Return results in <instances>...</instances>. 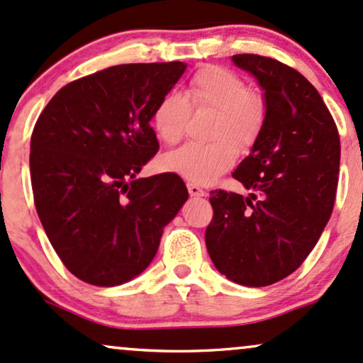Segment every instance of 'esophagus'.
<instances>
[{"instance_id": "esophagus-1", "label": "esophagus", "mask_w": 363, "mask_h": 363, "mask_svg": "<svg viewBox=\"0 0 363 363\" xmlns=\"http://www.w3.org/2000/svg\"><path fill=\"white\" fill-rule=\"evenodd\" d=\"M187 191H189V194L193 196V198H203V196H206V191L201 189V187L196 184H187Z\"/></svg>"}]
</instances>
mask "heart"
Returning a JSON list of instances; mask_svg holds the SVG:
<instances>
[{
    "instance_id": "b5f03b06",
    "label": "heart",
    "mask_w": 363,
    "mask_h": 363,
    "mask_svg": "<svg viewBox=\"0 0 363 363\" xmlns=\"http://www.w3.org/2000/svg\"><path fill=\"white\" fill-rule=\"evenodd\" d=\"M191 106L213 111L206 145L186 143L160 159V167L186 179L191 184H211L237 159L238 150L250 148L264 128L265 101L245 81L223 67L209 65L194 74L186 96L176 91L164 94L152 113V125L164 143H176L184 133Z\"/></svg>"
}]
</instances>
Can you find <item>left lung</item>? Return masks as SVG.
Segmentation results:
<instances>
[{
    "instance_id": "8db88e82",
    "label": "left lung",
    "mask_w": 363,
    "mask_h": 363,
    "mask_svg": "<svg viewBox=\"0 0 363 363\" xmlns=\"http://www.w3.org/2000/svg\"><path fill=\"white\" fill-rule=\"evenodd\" d=\"M264 91L265 123L233 177L248 196L211 191L206 248L230 281L264 287L303 264L333 211L340 137L303 74L269 57H231Z\"/></svg>"
}]
</instances>
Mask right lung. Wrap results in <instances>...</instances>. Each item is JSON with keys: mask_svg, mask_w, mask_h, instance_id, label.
<instances>
[{"mask_svg": "<svg viewBox=\"0 0 363 363\" xmlns=\"http://www.w3.org/2000/svg\"><path fill=\"white\" fill-rule=\"evenodd\" d=\"M184 62L121 64L64 86L30 142L33 199L69 272L113 287L140 276L189 194L176 174H137L159 150L152 113Z\"/></svg>", "mask_w": 363, "mask_h": 363, "instance_id": "obj_1", "label": "right lung"}]
</instances>
